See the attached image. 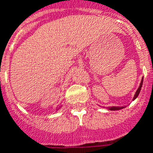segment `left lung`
Masks as SVG:
<instances>
[{"mask_svg": "<svg viewBox=\"0 0 153 153\" xmlns=\"http://www.w3.org/2000/svg\"><path fill=\"white\" fill-rule=\"evenodd\" d=\"M143 78H142V80H141V83L139 84V87H138V88L137 89L136 91V93H135L134 96V98H133V101L135 100L137 97H138V94L140 93V91H141V88L143 86ZM125 106H111V107H108L107 109L110 110V111H119V110H121L123 108H125Z\"/></svg>", "mask_w": 153, "mask_h": 153, "instance_id": "8db88e82", "label": "left lung"}]
</instances>
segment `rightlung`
<instances>
[{"instance_id": "right-lung-1", "label": "right lung", "mask_w": 153, "mask_h": 153, "mask_svg": "<svg viewBox=\"0 0 153 153\" xmlns=\"http://www.w3.org/2000/svg\"><path fill=\"white\" fill-rule=\"evenodd\" d=\"M61 106H59L58 107H56V111H58L59 109H60V108H61Z\"/></svg>"}]
</instances>
